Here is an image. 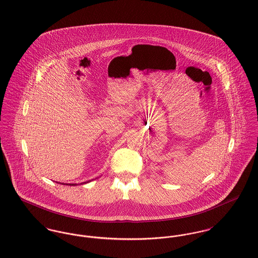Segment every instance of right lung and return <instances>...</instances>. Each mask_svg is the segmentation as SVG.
<instances>
[{
	"mask_svg": "<svg viewBox=\"0 0 258 258\" xmlns=\"http://www.w3.org/2000/svg\"><path fill=\"white\" fill-rule=\"evenodd\" d=\"M92 180V179H91ZM91 180H87V181H83V182H81L80 184H84V183H88L89 181H91ZM58 183H61V182H58ZM61 184H67V185H78V183H61Z\"/></svg>",
	"mask_w": 258,
	"mask_h": 258,
	"instance_id": "right-lung-1",
	"label": "right lung"
}]
</instances>
